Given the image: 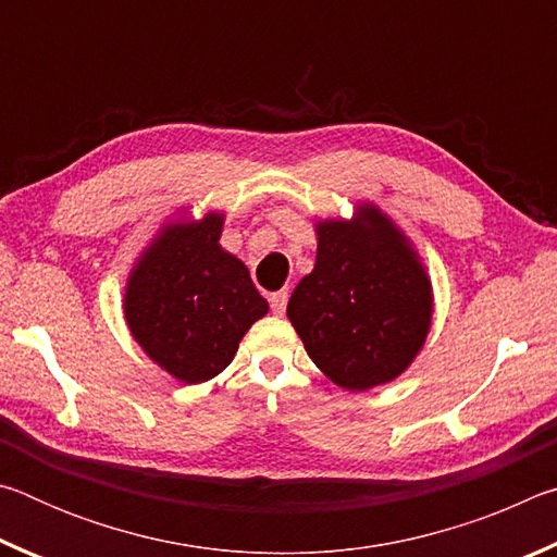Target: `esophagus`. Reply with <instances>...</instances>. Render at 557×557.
Returning a JSON list of instances; mask_svg holds the SVG:
<instances>
[{"instance_id":"1","label":"esophagus","mask_w":557,"mask_h":557,"mask_svg":"<svg viewBox=\"0 0 557 557\" xmlns=\"http://www.w3.org/2000/svg\"><path fill=\"white\" fill-rule=\"evenodd\" d=\"M287 299H289V289H280V292H275V295H270V307H272V312H275L277 317L285 314V309H287Z\"/></svg>"}]
</instances>
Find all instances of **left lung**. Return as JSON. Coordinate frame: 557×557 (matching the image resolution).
Masks as SVG:
<instances>
[{
    "label": "left lung",
    "instance_id": "obj_1",
    "mask_svg": "<svg viewBox=\"0 0 557 557\" xmlns=\"http://www.w3.org/2000/svg\"><path fill=\"white\" fill-rule=\"evenodd\" d=\"M314 270L287 317L312 361L346 391H369L408 369L425 344L432 292L405 235L375 209L317 225Z\"/></svg>",
    "mask_w": 557,
    "mask_h": 557
}]
</instances>
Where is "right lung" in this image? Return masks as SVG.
Instances as JSON below:
<instances>
[{
  "instance_id": "1",
  "label": "right lung",
  "mask_w": 557,
  "mask_h": 557,
  "mask_svg": "<svg viewBox=\"0 0 557 557\" xmlns=\"http://www.w3.org/2000/svg\"><path fill=\"white\" fill-rule=\"evenodd\" d=\"M221 213L169 225L132 270L125 319L166 373L203 383L233 361L245 332L268 314L248 268L225 252Z\"/></svg>"
}]
</instances>
